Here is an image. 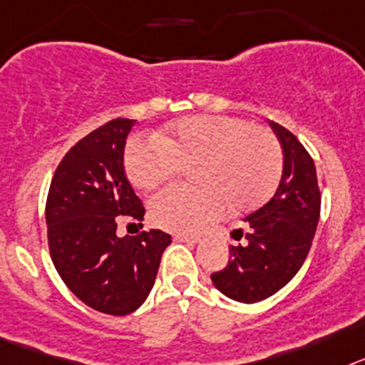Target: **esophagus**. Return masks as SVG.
<instances>
[{
    "mask_svg": "<svg viewBox=\"0 0 365 365\" xmlns=\"http://www.w3.org/2000/svg\"><path fill=\"white\" fill-rule=\"evenodd\" d=\"M174 240H178V242H187V244H196V242H200V237L183 235V233H178V235H174Z\"/></svg>",
    "mask_w": 365,
    "mask_h": 365,
    "instance_id": "1",
    "label": "esophagus"
}]
</instances>
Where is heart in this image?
<instances>
[{"instance_id":"1","label":"heart","mask_w":365,"mask_h":365,"mask_svg":"<svg viewBox=\"0 0 365 365\" xmlns=\"http://www.w3.org/2000/svg\"><path fill=\"white\" fill-rule=\"evenodd\" d=\"M192 170L195 189L169 187L148 202V218L161 230L195 233L226 213L264 204L283 174V150L270 130L253 126L242 117H183L160 139H130L125 170L141 191L156 189Z\"/></svg>"}]
</instances>
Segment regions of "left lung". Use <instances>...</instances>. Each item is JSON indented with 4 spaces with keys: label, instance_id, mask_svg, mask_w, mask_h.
Instances as JSON below:
<instances>
[{
    "label": "left lung",
    "instance_id": "8db88e82",
    "mask_svg": "<svg viewBox=\"0 0 365 365\" xmlns=\"http://www.w3.org/2000/svg\"><path fill=\"white\" fill-rule=\"evenodd\" d=\"M270 126L283 147L277 191L244 218V242L230 246L226 268L211 275L217 290L240 303L274 296L299 272L319 220L322 195L314 161L292 132L274 121Z\"/></svg>",
    "mask_w": 365,
    "mask_h": 365
}]
</instances>
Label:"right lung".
Segmentation results:
<instances>
[{
	"label": "right lung",
	"instance_id": "add662e5",
	"mask_svg": "<svg viewBox=\"0 0 365 365\" xmlns=\"http://www.w3.org/2000/svg\"><path fill=\"white\" fill-rule=\"evenodd\" d=\"M134 125V119H113L71 147L56 167L46 204L56 272L82 303L112 316L143 305L170 244V235L160 230L117 235L123 215L145 217L123 163Z\"/></svg>",
	"mask_w": 365,
	"mask_h": 365
}]
</instances>
